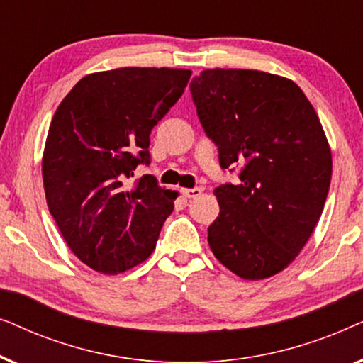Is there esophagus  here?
I'll list each match as a JSON object with an SVG mask.
<instances>
[{
    "instance_id": "esophagus-1",
    "label": "esophagus",
    "mask_w": 363,
    "mask_h": 363,
    "mask_svg": "<svg viewBox=\"0 0 363 363\" xmlns=\"http://www.w3.org/2000/svg\"><path fill=\"white\" fill-rule=\"evenodd\" d=\"M182 193L186 198H196L201 195V188H185V190H182Z\"/></svg>"
}]
</instances>
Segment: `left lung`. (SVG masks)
Returning <instances> with one entry per match:
<instances>
[{"label": "left lung", "instance_id": "obj_1", "mask_svg": "<svg viewBox=\"0 0 363 363\" xmlns=\"http://www.w3.org/2000/svg\"><path fill=\"white\" fill-rule=\"evenodd\" d=\"M220 165L242 163L238 185L215 190L220 215L208 245L246 281L284 271L324 210L332 153L317 113L291 79L251 69H206L190 84Z\"/></svg>", "mask_w": 363, "mask_h": 363}]
</instances>
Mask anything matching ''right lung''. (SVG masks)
I'll return each mask as SVG.
<instances>
[{"instance_id":"right-lung-1","label":"right lung","mask_w":363,"mask_h":363,"mask_svg":"<svg viewBox=\"0 0 363 363\" xmlns=\"http://www.w3.org/2000/svg\"><path fill=\"white\" fill-rule=\"evenodd\" d=\"M190 69L118 67L82 77L59 104L43 153L49 213L91 269L118 274L155 250L178 191L143 175L150 132L182 97Z\"/></svg>"}]
</instances>
